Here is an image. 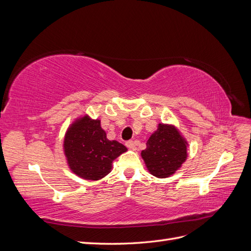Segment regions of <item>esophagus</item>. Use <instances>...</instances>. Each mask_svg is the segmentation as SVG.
<instances>
[{
	"mask_svg": "<svg viewBox=\"0 0 251 251\" xmlns=\"http://www.w3.org/2000/svg\"><path fill=\"white\" fill-rule=\"evenodd\" d=\"M126 148H128L130 150H133V151L136 150V144H135V142L132 141V140L126 141Z\"/></svg>",
	"mask_w": 251,
	"mask_h": 251,
	"instance_id": "obj_1",
	"label": "esophagus"
}]
</instances>
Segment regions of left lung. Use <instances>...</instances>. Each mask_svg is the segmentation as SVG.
Masks as SVG:
<instances>
[{
	"mask_svg": "<svg viewBox=\"0 0 251 251\" xmlns=\"http://www.w3.org/2000/svg\"><path fill=\"white\" fill-rule=\"evenodd\" d=\"M188 143L174 125L159 124L147 141L141 157L150 174L168 178L178 171L187 159Z\"/></svg>",
	"mask_w": 251,
	"mask_h": 251,
	"instance_id": "1",
	"label": "left lung"
}]
</instances>
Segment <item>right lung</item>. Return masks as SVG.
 Returning <instances> with one entry per match:
<instances>
[{
  "instance_id": "right-lung-1",
  "label": "right lung",
  "mask_w": 251,
  "mask_h": 251,
  "mask_svg": "<svg viewBox=\"0 0 251 251\" xmlns=\"http://www.w3.org/2000/svg\"><path fill=\"white\" fill-rule=\"evenodd\" d=\"M64 154L69 169L79 178L100 180L112 170V163L127 151L124 144L109 140L100 119L89 115L75 119L64 138Z\"/></svg>"
}]
</instances>
